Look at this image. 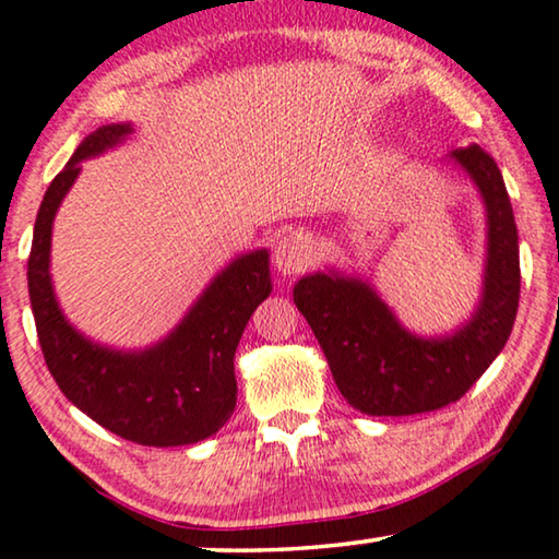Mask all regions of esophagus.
I'll use <instances>...</instances> for the list:
<instances>
[{"label": "esophagus", "mask_w": 559, "mask_h": 559, "mask_svg": "<svg viewBox=\"0 0 559 559\" xmlns=\"http://www.w3.org/2000/svg\"><path fill=\"white\" fill-rule=\"evenodd\" d=\"M313 258H317V250L304 235H286L273 250V265H276L281 276H301V273L309 271Z\"/></svg>", "instance_id": "obj_1"}]
</instances>
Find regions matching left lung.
<instances>
[{
	"instance_id": "obj_1",
	"label": "left lung",
	"mask_w": 559,
	"mask_h": 559,
	"mask_svg": "<svg viewBox=\"0 0 559 559\" xmlns=\"http://www.w3.org/2000/svg\"><path fill=\"white\" fill-rule=\"evenodd\" d=\"M453 159L474 177L489 212V263L476 317L448 340L407 334L367 283L313 273L296 283L294 301L309 321L336 388L367 415H415L466 395L512 334L519 309V235L504 179L478 144Z\"/></svg>"
}]
</instances>
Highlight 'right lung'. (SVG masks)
I'll return each mask as SVG.
<instances>
[{
    "instance_id": "obj_1",
    "label": "right lung",
    "mask_w": 559,
    "mask_h": 559,
    "mask_svg": "<svg viewBox=\"0 0 559 559\" xmlns=\"http://www.w3.org/2000/svg\"><path fill=\"white\" fill-rule=\"evenodd\" d=\"M129 123L93 131L47 187L35 219L27 286L45 365L70 403L111 433L141 445H190L217 433L235 411V349L258 304L271 294L269 253L227 265L187 319L156 347L121 355L83 340L62 319L50 283V233L81 162L119 144Z\"/></svg>"
}]
</instances>
